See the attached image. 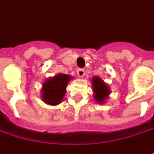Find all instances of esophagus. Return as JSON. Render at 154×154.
Segmentation results:
<instances>
[{
    "instance_id": "1",
    "label": "esophagus",
    "mask_w": 154,
    "mask_h": 154,
    "mask_svg": "<svg viewBox=\"0 0 154 154\" xmlns=\"http://www.w3.org/2000/svg\"><path fill=\"white\" fill-rule=\"evenodd\" d=\"M85 74H86V72H85L84 69L80 68V69L78 70V75L79 76V78H83V76L85 75Z\"/></svg>"
}]
</instances>
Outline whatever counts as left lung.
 <instances>
[{"label":"left lung","instance_id":"1","mask_svg":"<svg viewBox=\"0 0 154 154\" xmlns=\"http://www.w3.org/2000/svg\"><path fill=\"white\" fill-rule=\"evenodd\" d=\"M93 96L95 100L98 104H103L109 97L110 95V88L107 83H105L100 76L95 75L91 79Z\"/></svg>","mask_w":154,"mask_h":154}]
</instances>
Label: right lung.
Returning <instances> with one entry per match:
<instances>
[{
  "label": "right lung",
  "instance_id": "right-lung-1",
  "mask_svg": "<svg viewBox=\"0 0 154 154\" xmlns=\"http://www.w3.org/2000/svg\"><path fill=\"white\" fill-rule=\"evenodd\" d=\"M74 79L69 75L58 73L44 81L41 88V98L47 105L57 106L60 104L66 93L69 81Z\"/></svg>",
  "mask_w": 154,
  "mask_h": 154
}]
</instances>
